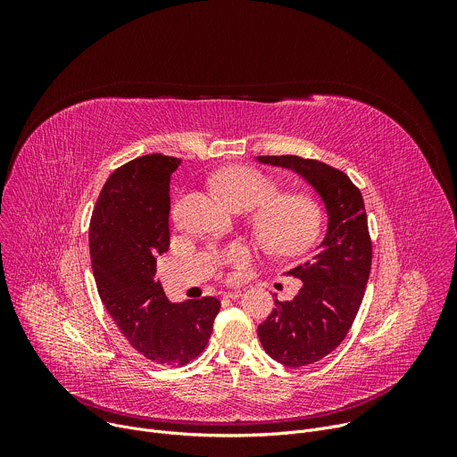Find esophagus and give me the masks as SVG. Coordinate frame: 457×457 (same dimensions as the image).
Returning a JSON list of instances; mask_svg holds the SVG:
<instances>
[{
  "instance_id": "obj_1",
  "label": "esophagus",
  "mask_w": 457,
  "mask_h": 457,
  "mask_svg": "<svg viewBox=\"0 0 457 457\" xmlns=\"http://www.w3.org/2000/svg\"><path fill=\"white\" fill-rule=\"evenodd\" d=\"M240 295H242L240 289H233V291H226V293L222 295V298H226V300H235V298H238Z\"/></svg>"
}]
</instances>
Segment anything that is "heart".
Returning a JSON list of instances; mask_svg holds the SVG:
<instances>
[{
  "label": "heart",
  "instance_id": "1",
  "mask_svg": "<svg viewBox=\"0 0 457 457\" xmlns=\"http://www.w3.org/2000/svg\"><path fill=\"white\" fill-rule=\"evenodd\" d=\"M217 191L235 210H249L273 195L275 187L262 173L245 168L229 166L213 179ZM320 224V210L316 203L303 195H278L262 204L256 213V228L262 238L275 249L291 251L307 244ZM249 258L244 245H231L224 262L242 268Z\"/></svg>",
  "mask_w": 457,
  "mask_h": 457
}]
</instances>
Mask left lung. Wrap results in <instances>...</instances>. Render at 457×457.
Wrapping results in <instances>:
<instances>
[{"label": "left lung", "instance_id": "1", "mask_svg": "<svg viewBox=\"0 0 457 457\" xmlns=\"http://www.w3.org/2000/svg\"><path fill=\"white\" fill-rule=\"evenodd\" d=\"M256 162L296 173L318 195L325 215L323 240L286 275L302 280L289 302L258 325L264 351L286 367H303L333 353L347 337L363 300L372 245L360 189L351 179L320 161L298 155H262Z\"/></svg>", "mask_w": 457, "mask_h": 457}]
</instances>
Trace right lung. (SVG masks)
I'll return each mask as SVG.
<instances>
[{
    "mask_svg": "<svg viewBox=\"0 0 457 457\" xmlns=\"http://www.w3.org/2000/svg\"><path fill=\"white\" fill-rule=\"evenodd\" d=\"M180 159L137 157L104 182L90 220V258L99 296L134 349L162 365L197 358L213 331V296L171 303L155 275L170 247V180Z\"/></svg>",
    "mask_w": 457,
    "mask_h": 457,
    "instance_id": "right-lung-1",
    "label": "right lung"
}]
</instances>
